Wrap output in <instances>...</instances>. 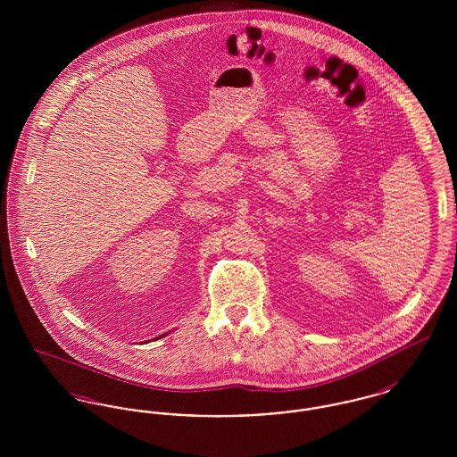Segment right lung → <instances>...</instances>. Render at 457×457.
<instances>
[{
  "instance_id": "1",
  "label": "right lung",
  "mask_w": 457,
  "mask_h": 457,
  "mask_svg": "<svg viewBox=\"0 0 457 457\" xmlns=\"http://www.w3.org/2000/svg\"><path fill=\"white\" fill-rule=\"evenodd\" d=\"M162 336H166V334H162ZM162 336H161V337H162ZM155 339H157V337H155Z\"/></svg>"
}]
</instances>
